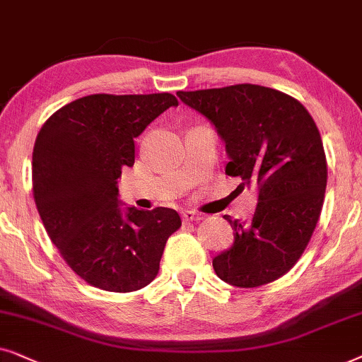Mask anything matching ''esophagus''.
<instances>
[{
	"label": "esophagus",
	"mask_w": 362,
	"mask_h": 362,
	"mask_svg": "<svg viewBox=\"0 0 362 362\" xmlns=\"http://www.w3.org/2000/svg\"><path fill=\"white\" fill-rule=\"evenodd\" d=\"M182 218H184V221H199V220L204 218V215L197 214V211L187 210V211H184V214H182Z\"/></svg>",
	"instance_id": "obj_1"
}]
</instances>
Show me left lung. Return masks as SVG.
I'll return each instance as SVG.
<instances>
[{
	"instance_id": "left-lung-1",
	"label": "left lung",
	"mask_w": 362,
	"mask_h": 362,
	"mask_svg": "<svg viewBox=\"0 0 362 362\" xmlns=\"http://www.w3.org/2000/svg\"><path fill=\"white\" fill-rule=\"evenodd\" d=\"M223 139L226 173L258 185L250 221L223 218L235 242L214 258L220 279L258 288L281 278L305 252L320 220L327 163L315 120L300 100L257 84L178 90Z\"/></svg>"
}]
</instances>
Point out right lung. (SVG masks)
Wrapping results in <instances>:
<instances>
[{
  "label": "right lung",
  "instance_id": "1",
  "mask_svg": "<svg viewBox=\"0 0 362 362\" xmlns=\"http://www.w3.org/2000/svg\"><path fill=\"white\" fill-rule=\"evenodd\" d=\"M173 94H90L57 109L33 148V197L42 225L77 276L104 291L131 293L157 276L175 210L122 214L117 178L136 160L134 139Z\"/></svg>",
  "mask_w": 362,
  "mask_h": 362
}]
</instances>
